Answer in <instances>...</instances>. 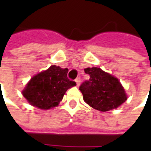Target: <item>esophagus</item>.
I'll return each instance as SVG.
<instances>
[{
    "mask_svg": "<svg viewBox=\"0 0 151 151\" xmlns=\"http://www.w3.org/2000/svg\"><path fill=\"white\" fill-rule=\"evenodd\" d=\"M75 82L76 83H77V86H80V83H81V78H76Z\"/></svg>",
    "mask_w": 151,
    "mask_h": 151,
    "instance_id": "esophagus-1",
    "label": "esophagus"
}]
</instances>
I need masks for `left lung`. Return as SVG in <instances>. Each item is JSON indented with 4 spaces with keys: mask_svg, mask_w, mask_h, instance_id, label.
I'll list each match as a JSON object with an SVG mask.
<instances>
[{
    "mask_svg": "<svg viewBox=\"0 0 151 151\" xmlns=\"http://www.w3.org/2000/svg\"><path fill=\"white\" fill-rule=\"evenodd\" d=\"M84 71L90 75V79L83 82L79 90L84 101L91 107L108 111L126 101L124 89L116 78L97 67L86 68Z\"/></svg>",
    "mask_w": 151,
    "mask_h": 151,
    "instance_id": "1",
    "label": "left lung"
}]
</instances>
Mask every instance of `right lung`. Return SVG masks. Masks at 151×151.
Returning a JSON list of instances; mask_svg holds the SVG:
<instances>
[{
    "label": "right lung",
    "mask_w": 151,
    "mask_h": 151,
    "mask_svg": "<svg viewBox=\"0 0 151 151\" xmlns=\"http://www.w3.org/2000/svg\"><path fill=\"white\" fill-rule=\"evenodd\" d=\"M69 69L60 66L50 68L34 76L22 91V95L32 106L47 110L59 104L67 90L76 86L68 77Z\"/></svg>",
    "instance_id": "add662e5"
}]
</instances>
